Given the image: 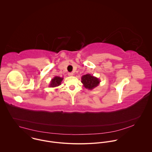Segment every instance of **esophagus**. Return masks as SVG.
Returning <instances> with one entry per match:
<instances>
[{"label":"esophagus","mask_w":152,"mask_h":152,"mask_svg":"<svg viewBox=\"0 0 152 152\" xmlns=\"http://www.w3.org/2000/svg\"><path fill=\"white\" fill-rule=\"evenodd\" d=\"M68 75L69 76H70V77H71V76H73V75H74V73H73V72H69V73L68 74Z\"/></svg>","instance_id":"obj_1"}]
</instances>
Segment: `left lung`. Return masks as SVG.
I'll use <instances>...</instances> for the list:
<instances>
[{"instance_id": "1", "label": "left lung", "mask_w": 152, "mask_h": 152, "mask_svg": "<svg viewBox=\"0 0 152 152\" xmlns=\"http://www.w3.org/2000/svg\"><path fill=\"white\" fill-rule=\"evenodd\" d=\"M81 83L86 88L91 90L98 86L100 83V80L89 74H87L82 76Z\"/></svg>"}]
</instances>
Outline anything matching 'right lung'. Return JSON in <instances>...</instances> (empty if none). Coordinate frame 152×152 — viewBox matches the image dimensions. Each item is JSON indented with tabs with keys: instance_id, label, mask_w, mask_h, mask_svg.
Masks as SVG:
<instances>
[{
	"instance_id": "right-lung-1",
	"label": "right lung",
	"mask_w": 152,
	"mask_h": 152,
	"mask_svg": "<svg viewBox=\"0 0 152 152\" xmlns=\"http://www.w3.org/2000/svg\"><path fill=\"white\" fill-rule=\"evenodd\" d=\"M63 80V78L56 76L53 79H51L50 81V84H49V87L51 88H54V87H58L61 85V83Z\"/></svg>"
}]
</instances>
